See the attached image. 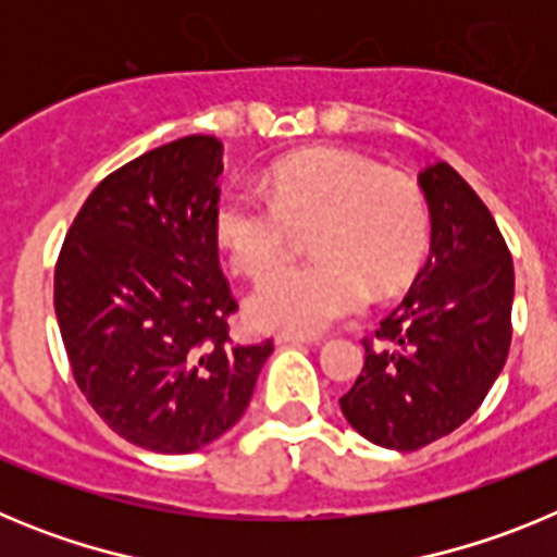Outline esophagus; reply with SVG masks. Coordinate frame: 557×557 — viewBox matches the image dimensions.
I'll use <instances>...</instances> for the list:
<instances>
[{"instance_id": "esophagus-1", "label": "esophagus", "mask_w": 557, "mask_h": 557, "mask_svg": "<svg viewBox=\"0 0 557 557\" xmlns=\"http://www.w3.org/2000/svg\"><path fill=\"white\" fill-rule=\"evenodd\" d=\"M275 343L278 346H304V343H318V337H309V334H275Z\"/></svg>"}]
</instances>
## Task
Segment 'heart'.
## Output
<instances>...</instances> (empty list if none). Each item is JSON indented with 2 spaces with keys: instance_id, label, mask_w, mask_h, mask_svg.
Masks as SVG:
<instances>
[{
  "instance_id": "heart-1",
  "label": "heart",
  "mask_w": 557,
  "mask_h": 557,
  "mask_svg": "<svg viewBox=\"0 0 557 557\" xmlns=\"http://www.w3.org/2000/svg\"><path fill=\"white\" fill-rule=\"evenodd\" d=\"M268 200L223 195L214 236L236 273L259 278L309 234L314 262L268 275L248 295L253 326L321 334L357 314L373 295L396 293L421 268L430 245L424 191L346 150H307L278 161L264 181Z\"/></svg>"
}]
</instances>
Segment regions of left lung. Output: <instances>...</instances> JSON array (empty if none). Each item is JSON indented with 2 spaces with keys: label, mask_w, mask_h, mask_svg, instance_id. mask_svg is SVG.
<instances>
[{
  "label": "left lung",
  "mask_w": 557,
  "mask_h": 557,
  "mask_svg": "<svg viewBox=\"0 0 557 557\" xmlns=\"http://www.w3.org/2000/svg\"><path fill=\"white\" fill-rule=\"evenodd\" d=\"M432 220L430 259L366 339V368L339 398L371 444L416 451L469 421L505 368L513 259L491 211L446 161L418 175Z\"/></svg>",
  "instance_id": "obj_1"
}]
</instances>
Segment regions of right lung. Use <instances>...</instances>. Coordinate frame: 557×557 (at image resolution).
Here are the masks:
<instances>
[{"instance_id":"1","label":"right lung","mask_w":557,"mask_h":557,"mask_svg":"<svg viewBox=\"0 0 557 557\" xmlns=\"http://www.w3.org/2000/svg\"><path fill=\"white\" fill-rule=\"evenodd\" d=\"M223 141L184 136L97 186L63 239L55 314L75 382L131 444L189 455L243 418L273 343L236 346L218 259Z\"/></svg>"}]
</instances>
